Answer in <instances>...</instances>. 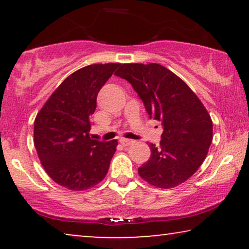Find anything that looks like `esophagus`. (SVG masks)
<instances>
[{"label":"esophagus","instance_id":"esophagus-1","mask_svg":"<svg viewBox=\"0 0 249 249\" xmlns=\"http://www.w3.org/2000/svg\"><path fill=\"white\" fill-rule=\"evenodd\" d=\"M132 142H134V141H131V139H125V138L120 139V144L122 146H130Z\"/></svg>","mask_w":249,"mask_h":249}]
</instances>
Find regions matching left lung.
<instances>
[{
	"label": "left lung",
	"instance_id": "8db88e82",
	"mask_svg": "<svg viewBox=\"0 0 249 249\" xmlns=\"http://www.w3.org/2000/svg\"><path fill=\"white\" fill-rule=\"evenodd\" d=\"M118 77L131 84L149 118L161 121L160 146L138 169L146 182L173 188L188 180L205 160L213 139L209 112L185 81L158 63L120 64Z\"/></svg>",
	"mask_w": 249,
	"mask_h": 249
}]
</instances>
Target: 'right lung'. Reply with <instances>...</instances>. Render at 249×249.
I'll return each mask as SVG.
<instances>
[{"mask_svg": "<svg viewBox=\"0 0 249 249\" xmlns=\"http://www.w3.org/2000/svg\"><path fill=\"white\" fill-rule=\"evenodd\" d=\"M119 66L90 64L74 71L37 113L34 144L44 170L57 185L86 190L107 176L118 142L91 139L89 117L98 91Z\"/></svg>", "mask_w": 249, "mask_h": 249, "instance_id": "right-lung-1", "label": "right lung"}]
</instances>
